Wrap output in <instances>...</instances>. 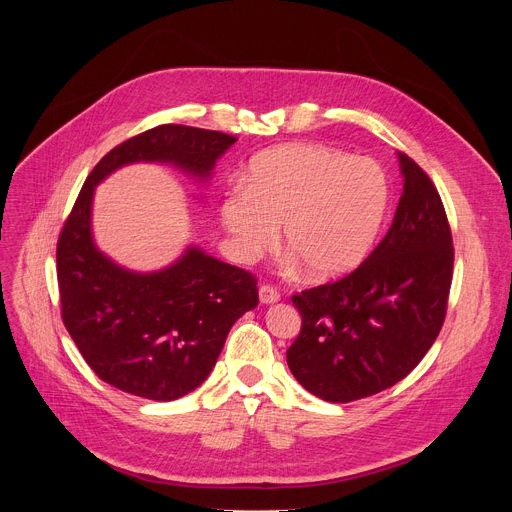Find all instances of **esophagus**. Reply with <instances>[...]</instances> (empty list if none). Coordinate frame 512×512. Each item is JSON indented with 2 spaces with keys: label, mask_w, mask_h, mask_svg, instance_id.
Masks as SVG:
<instances>
[{
  "label": "esophagus",
  "mask_w": 512,
  "mask_h": 512,
  "mask_svg": "<svg viewBox=\"0 0 512 512\" xmlns=\"http://www.w3.org/2000/svg\"><path fill=\"white\" fill-rule=\"evenodd\" d=\"M279 298H281L279 291H277L273 285L263 283V285L259 287V302H261V304H275Z\"/></svg>",
  "instance_id": "34e87169"
}]
</instances>
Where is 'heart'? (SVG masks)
Here are the masks:
<instances>
[{"label":"heart","instance_id":"heart-1","mask_svg":"<svg viewBox=\"0 0 512 512\" xmlns=\"http://www.w3.org/2000/svg\"><path fill=\"white\" fill-rule=\"evenodd\" d=\"M387 208L389 180L375 160L294 143L253 160L245 186L225 194L221 221L241 261L265 253L281 227L306 275L330 281L369 257Z\"/></svg>","mask_w":512,"mask_h":512}]
</instances>
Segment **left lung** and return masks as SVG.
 <instances>
[{
	"label": "left lung",
	"instance_id": "1",
	"mask_svg": "<svg viewBox=\"0 0 512 512\" xmlns=\"http://www.w3.org/2000/svg\"><path fill=\"white\" fill-rule=\"evenodd\" d=\"M403 194L393 225L348 275L291 296L302 330L287 367L312 395L350 403L405 379L440 334L454 245L440 192L399 154Z\"/></svg>",
	"mask_w": 512,
	"mask_h": 512
}]
</instances>
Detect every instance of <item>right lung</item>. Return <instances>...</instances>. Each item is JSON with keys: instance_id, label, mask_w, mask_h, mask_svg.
I'll use <instances>...</instances> for the list:
<instances>
[{"instance_id": "add662e5", "label": "right lung", "mask_w": 512, "mask_h": 512, "mask_svg": "<svg viewBox=\"0 0 512 512\" xmlns=\"http://www.w3.org/2000/svg\"><path fill=\"white\" fill-rule=\"evenodd\" d=\"M237 137L166 123L125 139L93 168L56 245L62 322L95 375L137 397L174 401L200 387L233 324L257 308V279L190 247L180 261L133 273L93 243L95 186L131 162H166L208 178Z\"/></svg>"}]
</instances>
